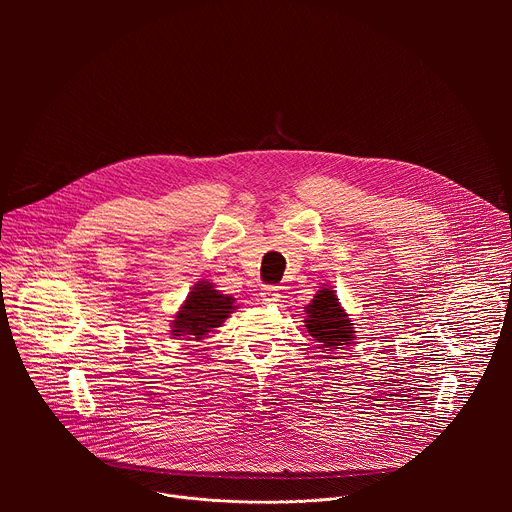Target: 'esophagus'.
<instances>
[{"mask_svg":"<svg viewBox=\"0 0 512 512\" xmlns=\"http://www.w3.org/2000/svg\"><path fill=\"white\" fill-rule=\"evenodd\" d=\"M261 298H263V302H265V304H275V302H279V298H281V294H279V287H275V285L263 287V291H261Z\"/></svg>","mask_w":512,"mask_h":512,"instance_id":"34e87169","label":"esophagus"}]
</instances>
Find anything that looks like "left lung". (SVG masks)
<instances>
[{
  "label": "left lung",
  "mask_w": 512,
  "mask_h": 512,
  "mask_svg": "<svg viewBox=\"0 0 512 512\" xmlns=\"http://www.w3.org/2000/svg\"><path fill=\"white\" fill-rule=\"evenodd\" d=\"M304 312L306 330L318 342V348L326 354V358H330L334 350L354 342V324L348 312L338 302V296L332 287H320L314 294V300L304 308Z\"/></svg>",
  "instance_id": "1"
}]
</instances>
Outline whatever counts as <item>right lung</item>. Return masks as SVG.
<instances>
[{
	"instance_id": "right-lung-1",
	"label": "right lung",
	"mask_w": 512,
	"mask_h": 512,
	"mask_svg": "<svg viewBox=\"0 0 512 512\" xmlns=\"http://www.w3.org/2000/svg\"><path fill=\"white\" fill-rule=\"evenodd\" d=\"M237 300L218 291L208 279L198 281L172 320V336L200 342L208 332L221 326L235 310Z\"/></svg>"
}]
</instances>
